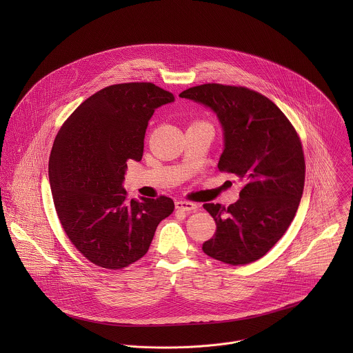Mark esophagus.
<instances>
[{"instance_id": "esophagus-1", "label": "esophagus", "mask_w": 353, "mask_h": 353, "mask_svg": "<svg viewBox=\"0 0 353 353\" xmlns=\"http://www.w3.org/2000/svg\"><path fill=\"white\" fill-rule=\"evenodd\" d=\"M175 208L178 210H182V212H190V210H196L197 205L193 203V202L176 201L175 202Z\"/></svg>"}]
</instances>
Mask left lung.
I'll return each mask as SVG.
<instances>
[{"label": "left lung", "mask_w": 353, "mask_h": 353, "mask_svg": "<svg viewBox=\"0 0 353 353\" xmlns=\"http://www.w3.org/2000/svg\"><path fill=\"white\" fill-rule=\"evenodd\" d=\"M179 97L217 114L224 130L217 167L243 182L239 200L228 208L203 203L217 228L202 250L230 265L254 262L281 239L296 214L305 175L302 141L273 101L246 87L209 83Z\"/></svg>", "instance_id": "left-lung-1"}]
</instances>
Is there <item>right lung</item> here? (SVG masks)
<instances>
[{"instance_id":"1","label":"right lung","mask_w":353,"mask_h":353,"mask_svg":"<svg viewBox=\"0 0 353 353\" xmlns=\"http://www.w3.org/2000/svg\"><path fill=\"white\" fill-rule=\"evenodd\" d=\"M174 99L152 83L108 85L83 101L54 140L49 178L58 219L72 245L101 268L143 258L174 212L165 196L130 200L122 188L128 160L143 157L154 108Z\"/></svg>"}]
</instances>
